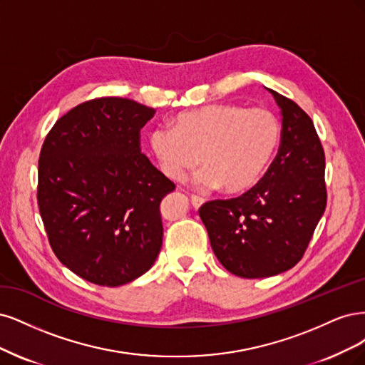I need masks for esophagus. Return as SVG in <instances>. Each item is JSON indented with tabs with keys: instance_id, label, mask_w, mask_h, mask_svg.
Listing matches in <instances>:
<instances>
[{
	"instance_id": "1",
	"label": "esophagus",
	"mask_w": 365,
	"mask_h": 365,
	"mask_svg": "<svg viewBox=\"0 0 365 365\" xmlns=\"http://www.w3.org/2000/svg\"><path fill=\"white\" fill-rule=\"evenodd\" d=\"M191 203H192V206H194L195 209H198L200 206H202V205L205 203V200H203L202 197H198V195H191Z\"/></svg>"
}]
</instances>
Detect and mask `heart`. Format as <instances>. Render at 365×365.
I'll use <instances>...</instances> for the list:
<instances>
[{"label": "heart", "instance_id": "1", "mask_svg": "<svg viewBox=\"0 0 365 365\" xmlns=\"http://www.w3.org/2000/svg\"><path fill=\"white\" fill-rule=\"evenodd\" d=\"M280 139L282 125L272 110L218 103L182 112L171 125H156L150 150L170 180H183L200 162L195 182L233 195L261 180Z\"/></svg>", "mask_w": 365, "mask_h": 365}]
</instances>
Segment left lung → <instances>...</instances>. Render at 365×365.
Returning a JSON list of instances; mask_svg holds the SVG:
<instances>
[{
	"label": "left lung",
	"instance_id": "1",
	"mask_svg": "<svg viewBox=\"0 0 365 365\" xmlns=\"http://www.w3.org/2000/svg\"><path fill=\"white\" fill-rule=\"evenodd\" d=\"M280 108L282 139L264 178L237 198L200 207L218 261L235 276L284 273L307 252L326 209L324 150L299 104L268 89Z\"/></svg>",
	"mask_w": 365,
	"mask_h": 365
}]
</instances>
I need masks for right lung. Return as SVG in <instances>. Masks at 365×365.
<instances>
[{
	"label": "right lung",
	"mask_w": 365,
	"mask_h": 365,
	"mask_svg": "<svg viewBox=\"0 0 365 365\" xmlns=\"http://www.w3.org/2000/svg\"><path fill=\"white\" fill-rule=\"evenodd\" d=\"M155 113L128 98H93L58 118L42 144L46 237L58 261L96 285L128 284L160 252V202L175 185L140 153V128Z\"/></svg>",
	"instance_id": "add662e5"
}]
</instances>
